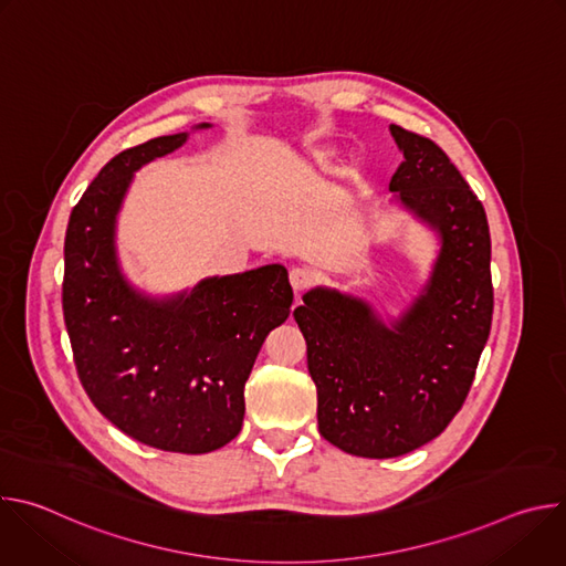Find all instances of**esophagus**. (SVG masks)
<instances>
[{
  "label": "esophagus",
  "instance_id": "1",
  "mask_svg": "<svg viewBox=\"0 0 566 566\" xmlns=\"http://www.w3.org/2000/svg\"><path fill=\"white\" fill-rule=\"evenodd\" d=\"M289 280H291V286H293L295 291H304V289L313 282V275H311L306 269L293 266L291 273H289Z\"/></svg>",
  "mask_w": 566,
  "mask_h": 566
}]
</instances>
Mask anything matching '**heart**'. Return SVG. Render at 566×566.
<instances>
[{
	"label": "heart",
	"instance_id": "heart-1",
	"mask_svg": "<svg viewBox=\"0 0 566 566\" xmlns=\"http://www.w3.org/2000/svg\"><path fill=\"white\" fill-rule=\"evenodd\" d=\"M338 160V149L334 145H317L313 149H308V158L306 166L308 168H319V170H329L336 166Z\"/></svg>",
	"mask_w": 566,
	"mask_h": 566
}]
</instances>
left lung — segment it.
<instances>
[{
	"label": "left lung",
	"instance_id": "obj_1",
	"mask_svg": "<svg viewBox=\"0 0 566 566\" xmlns=\"http://www.w3.org/2000/svg\"><path fill=\"white\" fill-rule=\"evenodd\" d=\"M402 164L394 203L439 239L430 277L389 325L376 308L315 286L293 311L317 389V428L367 459L408 454L439 437L461 410L491 334V232L481 201L448 154L389 125Z\"/></svg>",
	"mask_w": 566,
	"mask_h": 566
}]
</instances>
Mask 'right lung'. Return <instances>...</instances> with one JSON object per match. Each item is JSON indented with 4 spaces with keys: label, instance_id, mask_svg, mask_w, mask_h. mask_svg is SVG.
<instances>
[{
    "label": "right lung",
    "instance_id": "right-lung-1",
    "mask_svg": "<svg viewBox=\"0 0 566 566\" xmlns=\"http://www.w3.org/2000/svg\"><path fill=\"white\" fill-rule=\"evenodd\" d=\"M186 140L181 132L129 147L85 190L66 226L62 308L98 412L145 446L203 454L239 434L244 385L269 332L289 317L293 289L280 264L206 277L166 297L129 284L116 251L125 195L134 172Z\"/></svg>",
    "mask_w": 566,
    "mask_h": 566
}]
</instances>
